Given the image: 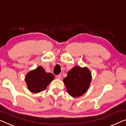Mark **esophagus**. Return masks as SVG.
Masks as SVG:
<instances>
[{
  "label": "esophagus",
  "mask_w": 126,
  "mask_h": 126,
  "mask_svg": "<svg viewBox=\"0 0 126 126\" xmlns=\"http://www.w3.org/2000/svg\"><path fill=\"white\" fill-rule=\"evenodd\" d=\"M56 78H57V79H61V74H59V75H57L56 76Z\"/></svg>",
  "instance_id": "1"
}]
</instances>
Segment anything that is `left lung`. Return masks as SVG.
<instances>
[{"mask_svg": "<svg viewBox=\"0 0 126 126\" xmlns=\"http://www.w3.org/2000/svg\"><path fill=\"white\" fill-rule=\"evenodd\" d=\"M63 81L69 94L72 97L77 98L88 90L92 81V74L86 67L76 66L69 71Z\"/></svg>", "mask_w": 126, "mask_h": 126, "instance_id": "1", "label": "left lung"}]
</instances>
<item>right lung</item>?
Returning <instances> with one entry per match:
<instances>
[{"mask_svg": "<svg viewBox=\"0 0 126 126\" xmlns=\"http://www.w3.org/2000/svg\"><path fill=\"white\" fill-rule=\"evenodd\" d=\"M54 78L53 74L47 73L43 67L40 66L28 72L25 76V81L31 92L38 93L45 90Z\"/></svg>", "mask_w": 126, "mask_h": 126, "instance_id": "add662e5", "label": "right lung"}]
</instances>
